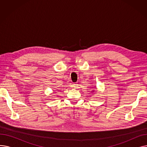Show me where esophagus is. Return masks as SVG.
<instances>
[{
  "mask_svg": "<svg viewBox=\"0 0 147 147\" xmlns=\"http://www.w3.org/2000/svg\"><path fill=\"white\" fill-rule=\"evenodd\" d=\"M78 86V84L77 83H74L73 84V87H74V88H77Z\"/></svg>",
  "mask_w": 147,
  "mask_h": 147,
  "instance_id": "obj_1",
  "label": "esophagus"
}]
</instances>
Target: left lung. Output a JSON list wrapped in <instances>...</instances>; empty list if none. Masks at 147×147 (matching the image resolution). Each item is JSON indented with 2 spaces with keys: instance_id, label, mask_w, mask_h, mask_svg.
Listing matches in <instances>:
<instances>
[{
  "instance_id": "obj_1",
  "label": "left lung",
  "mask_w": 147,
  "mask_h": 147,
  "mask_svg": "<svg viewBox=\"0 0 147 147\" xmlns=\"http://www.w3.org/2000/svg\"><path fill=\"white\" fill-rule=\"evenodd\" d=\"M94 92V90H92V92Z\"/></svg>"
}]
</instances>
